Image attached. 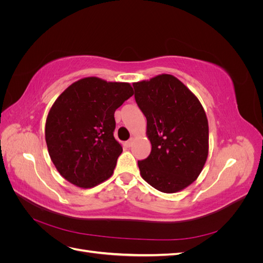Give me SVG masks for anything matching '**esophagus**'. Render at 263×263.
<instances>
[{
  "mask_svg": "<svg viewBox=\"0 0 263 263\" xmlns=\"http://www.w3.org/2000/svg\"><path fill=\"white\" fill-rule=\"evenodd\" d=\"M133 144H134V138H130L129 140H127V141L125 142V146L129 148V147L133 146Z\"/></svg>",
  "mask_w": 263,
  "mask_h": 263,
  "instance_id": "esophagus-1",
  "label": "esophagus"
}]
</instances>
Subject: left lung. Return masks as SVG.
<instances>
[{"label": "left lung", "mask_w": 263, "mask_h": 263, "mask_svg": "<svg viewBox=\"0 0 263 263\" xmlns=\"http://www.w3.org/2000/svg\"><path fill=\"white\" fill-rule=\"evenodd\" d=\"M147 118L151 153L140 176L163 193H177L198 178L209 156V122L196 95L178 78L159 74L133 83Z\"/></svg>", "instance_id": "8db88e82"}]
</instances>
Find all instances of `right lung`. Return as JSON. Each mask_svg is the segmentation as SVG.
Wrapping results in <instances>:
<instances>
[{
    "label": "right lung",
    "instance_id": "1",
    "mask_svg": "<svg viewBox=\"0 0 263 263\" xmlns=\"http://www.w3.org/2000/svg\"><path fill=\"white\" fill-rule=\"evenodd\" d=\"M127 82L80 79L54 101L45 138L55 169L68 182L91 189L112 177L123 147L114 138L115 110L133 97Z\"/></svg>",
    "mask_w": 263,
    "mask_h": 263
}]
</instances>
